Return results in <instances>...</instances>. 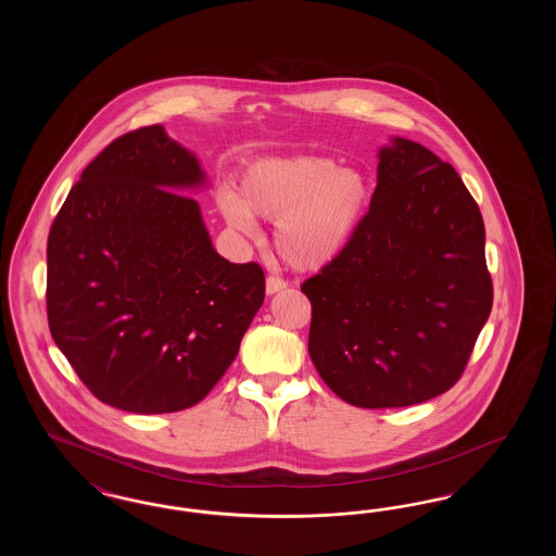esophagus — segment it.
I'll list each match as a JSON object with an SVG mask.
<instances>
[{
  "mask_svg": "<svg viewBox=\"0 0 556 556\" xmlns=\"http://www.w3.org/2000/svg\"><path fill=\"white\" fill-rule=\"evenodd\" d=\"M288 288V283L281 279V277H275V275H268L266 277V293L268 295H273V293H277V291L286 290Z\"/></svg>",
  "mask_w": 556,
  "mask_h": 556,
  "instance_id": "obj_1",
  "label": "esophagus"
}]
</instances>
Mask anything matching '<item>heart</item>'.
Segmentation results:
<instances>
[{
  "mask_svg": "<svg viewBox=\"0 0 556 556\" xmlns=\"http://www.w3.org/2000/svg\"><path fill=\"white\" fill-rule=\"evenodd\" d=\"M369 179L320 156L252 162L239 177V193L223 189L218 208L243 233L256 218L277 220L279 256L302 270L329 265L344 252L369 211Z\"/></svg>",
  "mask_w": 556,
  "mask_h": 556,
  "instance_id": "1",
  "label": "heart"
}]
</instances>
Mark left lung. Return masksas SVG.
<instances>
[{
  "instance_id": "8db88e82",
  "label": "left lung",
  "mask_w": 556,
  "mask_h": 556,
  "mask_svg": "<svg viewBox=\"0 0 556 556\" xmlns=\"http://www.w3.org/2000/svg\"><path fill=\"white\" fill-rule=\"evenodd\" d=\"M302 291L311 358L348 404L397 408L448 392L494 295L483 218L452 164L402 137L381 148L369 212Z\"/></svg>"
}]
</instances>
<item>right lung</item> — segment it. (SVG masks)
I'll list each match as a JSON object with an SVG mask.
<instances>
[{
  "label": "right lung",
  "mask_w": 556,
  "mask_h": 556,
  "mask_svg": "<svg viewBox=\"0 0 556 556\" xmlns=\"http://www.w3.org/2000/svg\"><path fill=\"white\" fill-rule=\"evenodd\" d=\"M198 159L160 125L114 139L83 170L48 238L53 342L89 392L160 415L204 400L265 300L256 263L218 256Z\"/></svg>",
  "instance_id": "1"
}]
</instances>
